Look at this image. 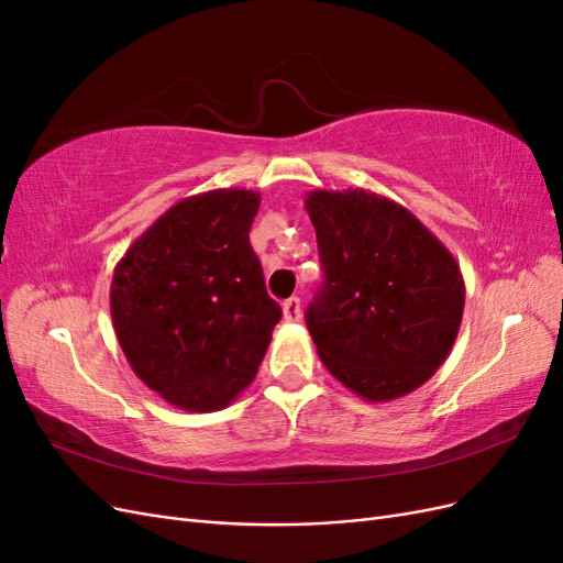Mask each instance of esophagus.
<instances>
[{
  "instance_id": "34e87169",
  "label": "esophagus",
  "mask_w": 563,
  "mask_h": 563,
  "mask_svg": "<svg viewBox=\"0 0 563 563\" xmlns=\"http://www.w3.org/2000/svg\"><path fill=\"white\" fill-rule=\"evenodd\" d=\"M300 314H302L300 298H296V296L288 298V300L284 302V319H286V321H298Z\"/></svg>"
}]
</instances>
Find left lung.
Returning <instances> with one entry per match:
<instances>
[{"label":"left lung","instance_id":"8db88e82","mask_svg":"<svg viewBox=\"0 0 563 563\" xmlns=\"http://www.w3.org/2000/svg\"><path fill=\"white\" fill-rule=\"evenodd\" d=\"M323 286L305 312L321 364L366 401L399 399L449 356L465 308L453 253L401 203L314 190Z\"/></svg>","mask_w":563,"mask_h":563}]
</instances>
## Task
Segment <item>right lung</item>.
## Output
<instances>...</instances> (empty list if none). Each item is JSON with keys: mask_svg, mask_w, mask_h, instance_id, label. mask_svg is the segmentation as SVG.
Segmentation results:
<instances>
[{"mask_svg": "<svg viewBox=\"0 0 563 563\" xmlns=\"http://www.w3.org/2000/svg\"><path fill=\"white\" fill-rule=\"evenodd\" d=\"M258 207L261 192L242 187L185 197L114 267L119 347L183 411H220L244 391L282 319L249 242Z\"/></svg>", "mask_w": 563, "mask_h": 563, "instance_id": "1", "label": "right lung"}]
</instances>
